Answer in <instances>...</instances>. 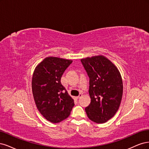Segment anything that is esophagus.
<instances>
[{"instance_id":"1","label":"esophagus","mask_w":149,"mask_h":149,"mask_svg":"<svg viewBox=\"0 0 149 149\" xmlns=\"http://www.w3.org/2000/svg\"><path fill=\"white\" fill-rule=\"evenodd\" d=\"M81 96H82V94H81V93H80L79 96H77V97H76V98H79L80 97H81Z\"/></svg>"}]
</instances>
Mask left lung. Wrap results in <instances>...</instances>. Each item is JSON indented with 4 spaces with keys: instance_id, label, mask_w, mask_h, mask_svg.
<instances>
[{
    "instance_id": "8db88e82",
    "label": "left lung",
    "mask_w": 149,
    "mask_h": 149,
    "mask_svg": "<svg viewBox=\"0 0 149 149\" xmlns=\"http://www.w3.org/2000/svg\"><path fill=\"white\" fill-rule=\"evenodd\" d=\"M81 62L90 79L91 103L85 108L88 118L104 123L114 116L123 97V85L117 68L103 56L81 59Z\"/></svg>"
}]
</instances>
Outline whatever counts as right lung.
Here are the masks:
<instances>
[{
	"instance_id": "1",
	"label": "right lung",
	"mask_w": 149,
	"mask_h": 149,
	"mask_svg": "<svg viewBox=\"0 0 149 149\" xmlns=\"http://www.w3.org/2000/svg\"><path fill=\"white\" fill-rule=\"evenodd\" d=\"M72 61L46 57L36 68L32 78V92L38 111L47 121L57 123L68 118L74 100L61 82L62 74Z\"/></svg>"
}]
</instances>
